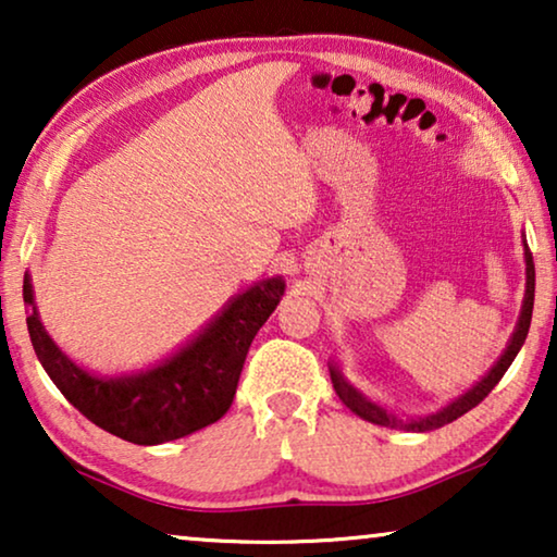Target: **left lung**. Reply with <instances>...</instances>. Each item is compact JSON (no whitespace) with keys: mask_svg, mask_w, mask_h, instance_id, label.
Returning <instances> with one entry per match:
<instances>
[{"mask_svg":"<svg viewBox=\"0 0 557 557\" xmlns=\"http://www.w3.org/2000/svg\"><path fill=\"white\" fill-rule=\"evenodd\" d=\"M522 246H524V265H528V269H524V276H528V281H524V299H522L520 319H517V326H515L512 337H509V342H507L505 352H502L499 360L494 362V368L486 372V375L479 380V383L471 387V391L459 395V398L448 403L446 408H441V410H436V413H431V416H423V418H398L395 413H391V410H387V408L377 406V403H372L370 398H364V395L357 391L355 385L347 383L345 375H342V370L337 368V364H332L330 375H332L334 393L339 395V400L345 403V406L352 410L355 416L364 418V421L377 423V425H387V429H400V431H433V429H441V425L456 421V418H461L463 413H469L471 408L479 406V403H482L486 395L494 391V385L499 383L502 375H505L509 364H512L517 352H520V347L524 345V337H528V332H530L532 304H535V263H532V253H530L528 243L522 240Z\"/></svg>","mask_w":557,"mask_h":557,"instance_id":"8db88e82","label":"left lung"}]
</instances>
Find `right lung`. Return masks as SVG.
Here are the masks:
<instances>
[{"label":"right lung","instance_id":"1","mask_svg":"<svg viewBox=\"0 0 557 557\" xmlns=\"http://www.w3.org/2000/svg\"><path fill=\"white\" fill-rule=\"evenodd\" d=\"M284 278L253 284L185 347L154 368L121 377H98L75 364L45 332L25 273L22 299L37 360L58 391L98 429L139 446L189 436L220 421L231 408L248 347L284 296Z\"/></svg>","mask_w":557,"mask_h":557}]
</instances>
